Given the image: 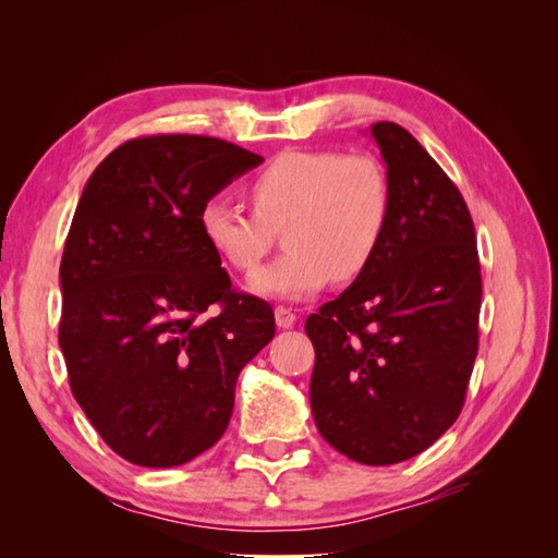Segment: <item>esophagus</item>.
Returning a JSON list of instances; mask_svg holds the SVG:
<instances>
[{
  "instance_id": "obj_1",
  "label": "esophagus",
  "mask_w": 558,
  "mask_h": 558,
  "mask_svg": "<svg viewBox=\"0 0 558 558\" xmlns=\"http://www.w3.org/2000/svg\"><path fill=\"white\" fill-rule=\"evenodd\" d=\"M275 318H277V326L279 328H293V324L298 320L295 312L291 307H283V305H279L275 310Z\"/></svg>"
}]
</instances>
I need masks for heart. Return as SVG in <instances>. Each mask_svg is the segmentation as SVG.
<instances>
[{"mask_svg": "<svg viewBox=\"0 0 558 558\" xmlns=\"http://www.w3.org/2000/svg\"><path fill=\"white\" fill-rule=\"evenodd\" d=\"M253 214L226 199L199 211L207 244L238 272H251L283 232L286 253L248 279V291L302 300L335 277L356 279L375 258L391 218V183L373 156L283 150L246 185Z\"/></svg>", "mask_w": 558, "mask_h": 558, "instance_id": "1", "label": "heart"}]
</instances>
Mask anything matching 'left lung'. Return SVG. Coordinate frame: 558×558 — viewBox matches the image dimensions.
Here are the masks:
<instances>
[{
  "label": "left lung",
  "instance_id": "8db88e82",
  "mask_svg": "<svg viewBox=\"0 0 558 558\" xmlns=\"http://www.w3.org/2000/svg\"><path fill=\"white\" fill-rule=\"evenodd\" d=\"M391 183L375 258L305 324L312 414L351 461L391 465L459 418L480 347L482 272L461 191L396 123L369 128Z\"/></svg>",
  "mask_w": 558,
  "mask_h": 558
}]
</instances>
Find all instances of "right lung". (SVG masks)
Wrapping results in <instances>:
<instances>
[{"label":"right lung","mask_w":558,"mask_h":558,"mask_svg":"<svg viewBox=\"0 0 558 558\" xmlns=\"http://www.w3.org/2000/svg\"><path fill=\"white\" fill-rule=\"evenodd\" d=\"M263 162L202 134H150L97 165L60 263L58 340L102 440L144 468L193 461L226 433L242 367L275 337L232 289L199 211Z\"/></svg>","instance_id":"1"}]
</instances>
